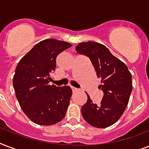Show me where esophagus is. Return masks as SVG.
<instances>
[{"instance_id":"34e87169","label":"esophagus","mask_w":149,"mask_h":149,"mask_svg":"<svg viewBox=\"0 0 149 149\" xmlns=\"http://www.w3.org/2000/svg\"><path fill=\"white\" fill-rule=\"evenodd\" d=\"M72 91H73V92H77V91H79V89L76 88V87H72Z\"/></svg>"}]
</instances>
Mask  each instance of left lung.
<instances>
[{
  "label": "left lung",
  "mask_w": 149,
  "mask_h": 149,
  "mask_svg": "<svg viewBox=\"0 0 149 149\" xmlns=\"http://www.w3.org/2000/svg\"><path fill=\"white\" fill-rule=\"evenodd\" d=\"M76 51L90 58L97 78L101 79L98 87L104 92L100 104L93 103L86 93L87 101L81 108L83 118L93 127H109L120 119L127 107L132 91V73L103 44L91 41L80 42Z\"/></svg>",
  "instance_id": "8db88e82"
}]
</instances>
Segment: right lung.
<instances>
[{"mask_svg": "<svg viewBox=\"0 0 149 149\" xmlns=\"http://www.w3.org/2000/svg\"><path fill=\"white\" fill-rule=\"evenodd\" d=\"M72 46L69 42L48 38L37 43L17 63L13 77L15 95L26 116L39 125H52L65 116L72 89L49 85L56 70V56Z\"/></svg>", "mask_w": 149, "mask_h": 149, "instance_id": "1", "label": "right lung"}]
</instances>
